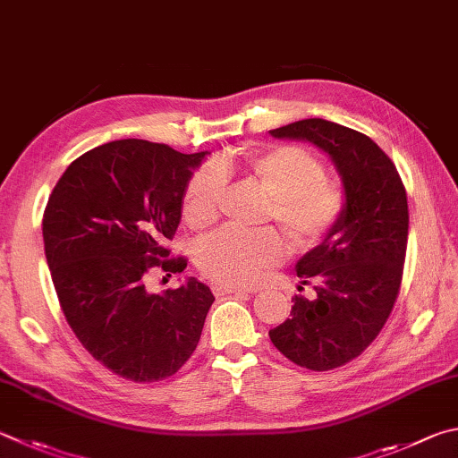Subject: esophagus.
<instances>
[{"label":"esophagus","mask_w":458,"mask_h":458,"mask_svg":"<svg viewBox=\"0 0 458 458\" xmlns=\"http://www.w3.org/2000/svg\"><path fill=\"white\" fill-rule=\"evenodd\" d=\"M212 293L216 296H230V294H248L250 290H244V288H238V286H224V284H214L212 286Z\"/></svg>","instance_id":"1"}]
</instances>
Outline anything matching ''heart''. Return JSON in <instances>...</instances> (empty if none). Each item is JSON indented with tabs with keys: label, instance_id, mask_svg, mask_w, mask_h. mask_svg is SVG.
Listing matches in <instances>:
<instances>
[{
	"label": "heart",
	"instance_id": "b5f03b06",
	"mask_svg": "<svg viewBox=\"0 0 458 458\" xmlns=\"http://www.w3.org/2000/svg\"><path fill=\"white\" fill-rule=\"evenodd\" d=\"M230 160L204 164L190 176L182 196V214L192 228L218 218ZM254 184L268 196V218L278 224L290 246L310 248L336 226L346 198L336 182L327 180L318 157L298 146H278L246 156L240 162ZM284 246L272 230L240 232L222 228L198 244L196 264L204 276L224 286H246L282 260Z\"/></svg>",
	"mask_w": 458,
	"mask_h": 458
}]
</instances>
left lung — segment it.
Returning <instances> with one entry per match:
<instances>
[{
  "instance_id": "left-lung-1",
  "label": "left lung",
  "mask_w": 458,
  "mask_h": 458,
  "mask_svg": "<svg viewBox=\"0 0 458 458\" xmlns=\"http://www.w3.org/2000/svg\"><path fill=\"white\" fill-rule=\"evenodd\" d=\"M270 134L314 144L343 182V216L296 262V274L314 294H296L290 318L268 332L298 367L332 370L356 359L393 312L409 238L406 192L390 157L360 131L310 118Z\"/></svg>"
}]
</instances>
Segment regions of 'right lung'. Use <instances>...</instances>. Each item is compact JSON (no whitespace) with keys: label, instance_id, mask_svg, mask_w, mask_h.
Segmentation results:
<instances>
[{"label":"right lung","instance_id":"obj_1","mask_svg":"<svg viewBox=\"0 0 458 458\" xmlns=\"http://www.w3.org/2000/svg\"><path fill=\"white\" fill-rule=\"evenodd\" d=\"M208 152L182 154L146 140H115L73 160L44 212V248L73 335L106 369L134 382L176 374L200 340L212 290L188 278L149 293L182 220V196Z\"/></svg>","mask_w":458,"mask_h":458}]
</instances>
